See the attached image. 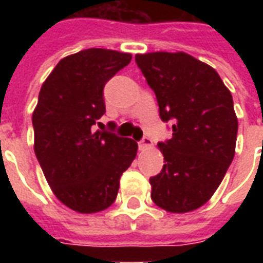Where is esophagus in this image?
Listing matches in <instances>:
<instances>
[{"label": "esophagus", "instance_id": "obj_1", "mask_svg": "<svg viewBox=\"0 0 263 263\" xmlns=\"http://www.w3.org/2000/svg\"><path fill=\"white\" fill-rule=\"evenodd\" d=\"M153 147V140L150 138H143L139 142V148L140 150H147V148Z\"/></svg>", "mask_w": 263, "mask_h": 263}]
</instances>
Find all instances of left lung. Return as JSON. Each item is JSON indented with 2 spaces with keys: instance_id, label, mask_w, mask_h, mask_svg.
<instances>
[{
  "instance_id": "8db88e82",
  "label": "left lung",
  "mask_w": 263,
  "mask_h": 263,
  "mask_svg": "<svg viewBox=\"0 0 263 263\" xmlns=\"http://www.w3.org/2000/svg\"><path fill=\"white\" fill-rule=\"evenodd\" d=\"M156 92L160 116L172 120V138L158 143L165 165L150 179L152 199L169 213L203 206L235 157L237 117L231 91L216 69L184 51L136 54Z\"/></svg>"
}]
</instances>
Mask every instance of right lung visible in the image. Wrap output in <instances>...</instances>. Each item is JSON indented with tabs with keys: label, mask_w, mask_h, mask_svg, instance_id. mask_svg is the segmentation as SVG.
Listing matches in <instances>:
<instances>
[{
	"label": "right lung",
	"mask_w": 263,
	"mask_h": 263,
	"mask_svg": "<svg viewBox=\"0 0 263 263\" xmlns=\"http://www.w3.org/2000/svg\"><path fill=\"white\" fill-rule=\"evenodd\" d=\"M131 59L109 49L78 51L55 65L39 91L32 113L35 156L55 198L73 212L109 208L135 160V140L92 128L105 113L103 86Z\"/></svg>",
	"instance_id": "right-lung-1"
}]
</instances>
